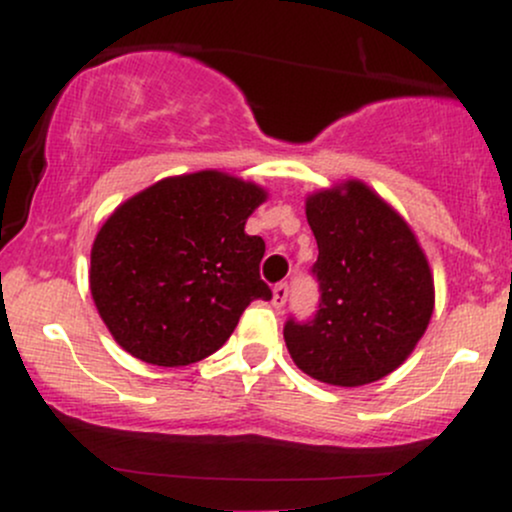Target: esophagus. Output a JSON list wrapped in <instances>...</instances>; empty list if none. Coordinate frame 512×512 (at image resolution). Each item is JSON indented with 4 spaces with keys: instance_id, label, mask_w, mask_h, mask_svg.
<instances>
[{
    "instance_id": "1",
    "label": "esophagus",
    "mask_w": 512,
    "mask_h": 512,
    "mask_svg": "<svg viewBox=\"0 0 512 512\" xmlns=\"http://www.w3.org/2000/svg\"><path fill=\"white\" fill-rule=\"evenodd\" d=\"M286 301H289V284H284V281H281V284L274 286L272 303H274V308H284Z\"/></svg>"
}]
</instances>
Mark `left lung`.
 Listing matches in <instances>:
<instances>
[{
  "mask_svg": "<svg viewBox=\"0 0 512 512\" xmlns=\"http://www.w3.org/2000/svg\"><path fill=\"white\" fill-rule=\"evenodd\" d=\"M320 281L313 320L284 325L289 354L320 383L358 387L407 361L433 315V274L409 223L366 182L305 199Z\"/></svg>",
  "mask_w": 512,
  "mask_h": 512,
  "instance_id": "8db88e82",
  "label": "left lung"
}]
</instances>
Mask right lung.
I'll list each match as a JSON object with an SVG mask.
<instances>
[{"mask_svg": "<svg viewBox=\"0 0 512 512\" xmlns=\"http://www.w3.org/2000/svg\"><path fill=\"white\" fill-rule=\"evenodd\" d=\"M264 187L219 170L163 178L122 202L91 248V296L127 354L190 366L219 351L255 298L264 240L245 221Z\"/></svg>", "mask_w": 512, "mask_h": 512, "instance_id": "1", "label": "right lung"}]
</instances>
